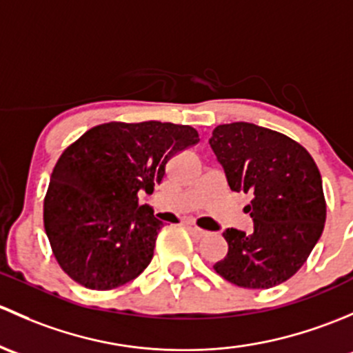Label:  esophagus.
<instances>
[{"mask_svg": "<svg viewBox=\"0 0 353 353\" xmlns=\"http://www.w3.org/2000/svg\"><path fill=\"white\" fill-rule=\"evenodd\" d=\"M188 228H190V230L195 232V236H199V238H203V236L209 234V231L202 230V228H199L197 224H194V223H188Z\"/></svg>", "mask_w": 353, "mask_h": 353, "instance_id": "1", "label": "esophagus"}]
</instances>
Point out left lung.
Instances as JSON below:
<instances>
[{
  "instance_id": "1",
  "label": "left lung",
  "mask_w": 353,
  "mask_h": 353,
  "mask_svg": "<svg viewBox=\"0 0 353 353\" xmlns=\"http://www.w3.org/2000/svg\"><path fill=\"white\" fill-rule=\"evenodd\" d=\"M232 192L252 194L253 232H223L228 255L214 270L245 289H270L292 277L326 221L323 181L312 156L290 137L248 122L217 125L209 139Z\"/></svg>"
}]
</instances>
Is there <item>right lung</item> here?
I'll use <instances>...</instances> for the list:
<instances>
[{"label":"right lung","mask_w":353,"mask_h":353,"mask_svg":"<svg viewBox=\"0 0 353 353\" xmlns=\"http://www.w3.org/2000/svg\"><path fill=\"white\" fill-rule=\"evenodd\" d=\"M199 141L190 125L108 122L63 151L43 199V228L72 281L110 290L150 265L163 223L139 205L137 192L152 194L170 158Z\"/></svg>","instance_id":"1"}]
</instances>
